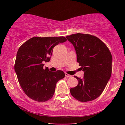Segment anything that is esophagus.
<instances>
[{"label": "esophagus", "instance_id": "1", "mask_svg": "<svg viewBox=\"0 0 125 125\" xmlns=\"http://www.w3.org/2000/svg\"><path fill=\"white\" fill-rule=\"evenodd\" d=\"M65 76L66 77H67V78H71V77H72V76L71 75H69V74H67L66 73H65Z\"/></svg>", "mask_w": 125, "mask_h": 125}]
</instances>
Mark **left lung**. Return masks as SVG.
<instances>
[{
    "label": "left lung",
    "instance_id": "1",
    "mask_svg": "<svg viewBox=\"0 0 125 125\" xmlns=\"http://www.w3.org/2000/svg\"><path fill=\"white\" fill-rule=\"evenodd\" d=\"M66 38L74 47L77 62L84 72L83 78L74 76L78 84L71 89V94L81 102L92 101L101 94L111 77V52L94 36L78 33Z\"/></svg>",
    "mask_w": 125,
    "mask_h": 125
}]
</instances>
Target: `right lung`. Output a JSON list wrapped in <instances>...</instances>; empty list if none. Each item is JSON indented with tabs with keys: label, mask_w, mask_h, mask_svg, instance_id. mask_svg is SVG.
Segmentation results:
<instances>
[{
	"label": "right lung",
	"mask_w": 125,
	"mask_h": 125,
	"mask_svg": "<svg viewBox=\"0 0 125 125\" xmlns=\"http://www.w3.org/2000/svg\"><path fill=\"white\" fill-rule=\"evenodd\" d=\"M67 41L64 37H34L20 46L14 69L21 87L27 96L45 102L53 95L56 84L64 78L62 71L44 69L43 63L49 62L53 47Z\"/></svg>",
	"instance_id": "add662e5"
}]
</instances>
